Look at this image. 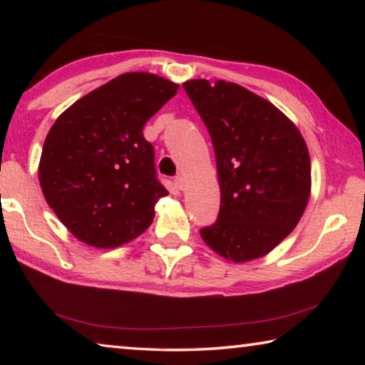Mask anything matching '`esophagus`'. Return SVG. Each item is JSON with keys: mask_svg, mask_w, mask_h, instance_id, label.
<instances>
[{"mask_svg": "<svg viewBox=\"0 0 365 365\" xmlns=\"http://www.w3.org/2000/svg\"><path fill=\"white\" fill-rule=\"evenodd\" d=\"M175 187L178 188V190H185V187H187V180H185V178L182 177V175H178V177H175Z\"/></svg>", "mask_w": 365, "mask_h": 365, "instance_id": "esophagus-1", "label": "esophagus"}]
</instances>
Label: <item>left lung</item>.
I'll return each instance as SVG.
<instances>
[{"label": "left lung", "instance_id": "left-lung-1", "mask_svg": "<svg viewBox=\"0 0 365 365\" xmlns=\"http://www.w3.org/2000/svg\"><path fill=\"white\" fill-rule=\"evenodd\" d=\"M211 135L220 212L201 230L209 248L237 264L283 242L311 196V158L298 127L245 86L205 78L183 83Z\"/></svg>", "mask_w": 365, "mask_h": 365}]
</instances>
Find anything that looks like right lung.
Returning a JSON list of instances; mask_svg holds the SVG:
<instances>
[{
	"label": "right lung",
	"mask_w": 365,
	"mask_h": 365,
	"mask_svg": "<svg viewBox=\"0 0 365 365\" xmlns=\"http://www.w3.org/2000/svg\"><path fill=\"white\" fill-rule=\"evenodd\" d=\"M177 90L156 73H122L77 100L49 128L40 187L78 242L117 248L151 225L154 205L169 191L156 180L143 127Z\"/></svg>",
	"instance_id": "obj_1"
}]
</instances>
